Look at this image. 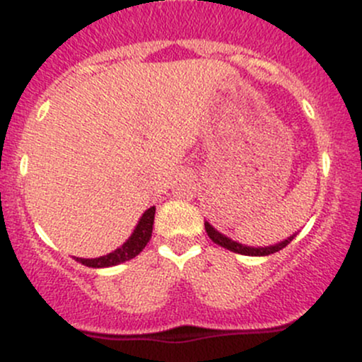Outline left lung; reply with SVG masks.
Listing matches in <instances>:
<instances>
[{"label": "left lung", "mask_w": 362, "mask_h": 362, "mask_svg": "<svg viewBox=\"0 0 362 362\" xmlns=\"http://www.w3.org/2000/svg\"><path fill=\"white\" fill-rule=\"evenodd\" d=\"M206 226V231H207V236H209L211 240H213L214 243L221 245L223 248H228V250L235 252V253H242V255H271V253H276L282 250V248L286 247V245H289L291 242H293L294 236H291V238L284 240V242L277 243V245H272V247H265V248H253V247H245V245H240L233 242V240L226 238V236L218 233V231L214 230L213 226H211L209 223H204Z\"/></svg>", "instance_id": "1"}]
</instances>
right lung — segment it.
<instances>
[{
  "label": "right lung",
  "instance_id": "1",
  "mask_svg": "<svg viewBox=\"0 0 362 362\" xmlns=\"http://www.w3.org/2000/svg\"><path fill=\"white\" fill-rule=\"evenodd\" d=\"M153 221H155V207H149L146 213L143 214V218L139 219L134 233L131 235V238H129L122 247L109 253V255L98 257V259H76V262L86 265V267L100 269V267H112V265H117L126 260L134 259L136 255H139V253L143 252V248L146 247L149 238H151Z\"/></svg>",
  "mask_w": 362,
  "mask_h": 362
}]
</instances>
